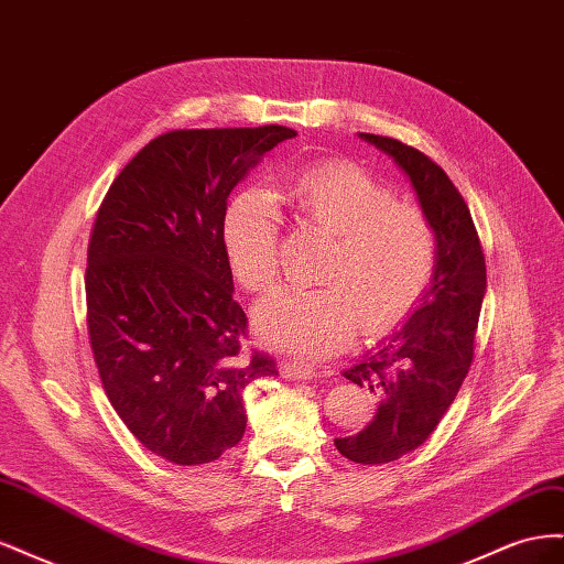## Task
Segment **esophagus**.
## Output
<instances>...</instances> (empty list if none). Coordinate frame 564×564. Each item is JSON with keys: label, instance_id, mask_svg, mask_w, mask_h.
I'll list each match as a JSON object with an SVG mask.
<instances>
[{"label": "esophagus", "instance_id": "34e87169", "mask_svg": "<svg viewBox=\"0 0 564 564\" xmlns=\"http://www.w3.org/2000/svg\"><path fill=\"white\" fill-rule=\"evenodd\" d=\"M280 373L284 379H292V381H308L315 377V369L311 365H305L301 360H282L280 362Z\"/></svg>", "mask_w": 564, "mask_h": 564}]
</instances>
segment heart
I'll list each match as a JSON object with an SVG mask.
<instances>
[{
	"label": "heart",
	"mask_w": 564,
	"mask_h": 564,
	"mask_svg": "<svg viewBox=\"0 0 564 564\" xmlns=\"http://www.w3.org/2000/svg\"><path fill=\"white\" fill-rule=\"evenodd\" d=\"M284 199L303 228L332 235L315 289H282L256 322L272 346L334 355L362 324L367 336L395 329L414 313L437 272V235L416 204L395 202L350 162H319L286 183ZM282 216L265 191H245L226 209L224 249L235 280L265 294L280 278Z\"/></svg>",
	"instance_id": "b5f03b06"
}]
</instances>
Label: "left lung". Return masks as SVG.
I'll use <instances>...</instances> for the list:
<instances>
[{
  "instance_id": "1",
  "label": "left lung",
  "mask_w": 564,
  "mask_h": 564,
  "mask_svg": "<svg viewBox=\"0 0 564 564\" xmlns=\"http://www.w3.org/2000/svg\"><path fill=\"white\" fill-rule=\"evenodd\" d=\"M360 135L404 169L437 235V272L419 311L377 352L344 371L373 392L377 412L360 433L334 445L355 464L377 466L421 447L454 402L473 365L487 268L468 204L442 166L398 139Z\"/></svg>"
}]
</instances>
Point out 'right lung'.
<instances>
[{"label":"right lung","instance_id":"right-lung-1","mask_svg":"<svg viewBox=\"0 0 564 564\" xmlns=\"http://www.w3.org/2000/svg\"><path fill=\"white\" fill-rule=\"evenodd\" d=\"M292 135L280 124L166 131L98 207L84 275L94 362L119 419L172 464L235 447L245 388L278 373L268 352L245 348L220 228L232 187Z\"/></svg>","mask_w":564,"mask_h":564}]
</instances>
